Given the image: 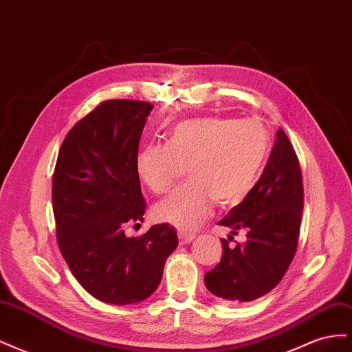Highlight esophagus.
<instances>
[{
    "label": "esophagus",
    "mask_w": 352,
    "mask_h": 352,
    "mask_svg": "<svg viewBox=\"0 0 352 352\" xmlns=\"http://www.w3.org/2000/svg\"><path fill=\"white\" fill-rule=\"evenodd\" d=\"M177 236H179V242L182 243V245L189 243V242H192V241L195 239V235H194V233H189V232H179V233H177Z\"/></svg>",
    "instance_id": "obj_1"
}]
</instances>
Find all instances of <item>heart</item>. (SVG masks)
<instances>
[{
  "mask_svg": "<svg viewBox=\"0 0 352 352\" xmlns=\"http://www.w3.org/2000/svg\"><path fill=\"white\" fill-rule=\"evenodd\" d=\"M270 136L255 119L198 117L179 122L167 142L142 146L136 157L138 175L155 194L172 188L188 164L190 182L154 207L160 221L194 230L219 206H235L248 195L265 162Z\"/></svg>",
  "mask_w": 352,
  "mask_h": 352,
  "instance_id": "b5f03b06",
  "label": "heart"
}]
</instances>
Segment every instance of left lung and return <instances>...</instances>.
<instances>
[{"label": "left lung", "instance_id": "8db88e82", "mask_svg": "<svg viewBox=\"0 0 352 352\" xmlns=\"http://www.w3.org/2000/svg\"><path fill=\"white\" fill-rule=\"evenodd\" d=\"M302 208L300 162L279 129L258 182L219 221L232 229V235L247 232V242L229 247L232 236L221 239V260L204 276L207 289L229 304L254 301L270 292L294 260Z\"/></svg>", "mask_w": 352, "mask_h": 352}]
</instances>
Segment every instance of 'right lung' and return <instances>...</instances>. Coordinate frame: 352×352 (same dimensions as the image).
I'll return each instance as SVG.
<instances>
[{
	"instance_id": "1",
	"label": "right lung",
	"mask_w": 352,
	"mask_h": 352,
	"mask_svg": "<svg viewBox=\"0 0 352 352\" xmlns=\"http://www.w3.org/2000/svg\"><path fill=\"white\" fill-rule=\"evenodd\" d=\"M151 110L145 101H104L72 127L58 151L52 176L58 248L83 289L102 302L146 300L177 247L167 223L138 238L124 235L126 223L142 221L146 208L136 157Z\"/></svg>"
}]
</instances>
